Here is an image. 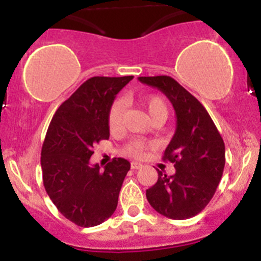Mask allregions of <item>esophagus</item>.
<instances>
[{
	"label": "esophagus",
	"mask_w": 261,
	"mask_h": 261,
	"mask_svg": "<svg viewBox=\"0 0 261 261\" xmlns=\"http://www.w3.org/2000/svg\"><path fill=\"white\" fill-rule=\"evenodd\" d=\"M130 167H132V169H133V170L141 169V167H142V164H139V162L133 161V162H132V164H130Z\"/></svg>",
	"instance_id": "obj_1"
}]
</instances>
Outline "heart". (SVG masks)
Masks as SVG:
<instances>
[{
	"label": "heart",
	"instance_id": "b5f03b06",
	"mask_svg": "<svg viewBox=\"0 0 261 261\" xmlns=\"http://www.w3.org/2000/svg\"><path fill=\"white\" fill-rule=\"evenodd\" d=\"M142 105L146 108L149 117L154 118L157 115H165L167 117V105L162 97L152 95V96L144 97L142 100ZM123 110H124V102L122 100H115L109 109V115H108V123L112 132L118 130L122 124ZM147 148V143L143 141H132L124 147L123 152L130 157H141L143 154L144 149Z\"/></svg>",
	"mask_w": 261,
	"mask_h": 261
}]
</instances>
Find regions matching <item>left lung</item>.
Masks as SVG:
<instances>
[{
    "mask_svg": "<svg viewBox=\"0 0 261 261\" xmlns=\"http://www.w3.org/2000/svg\"><path fill=\"white\" fill-rule=\"evenodd\" d=\"M142 84L166 95L176 114V129L164 153L175 174L159 172L146 190L151 207L171 219H187L202 212L215 195L224 169V143L205 108L170 76L138 77Z\"/></svg>",
    "mask_w": 261,
    "mask_h": 261,
    "instance_id": "obj_1",
    "label": "left lung"
}]
</instances>
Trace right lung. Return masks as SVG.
<instances>
[{
    "label": "right lung",
    "mask_w": 261,
    "mask_h": 261,
    "mask_svg": "<svg viewBox=\"0 0 261 261\" xmlns=\"http://www.w3.org/2000/svg\"><path fill=\"white\" fill-rule=\"evenodd\" d=\"M132 79H89L57 109L46 130L40 159L44 188L57 210L77 226H97L117 210L129 161L113 159L102 171L90 165V157L95 144L109 139V109Z\"/></svg>",
    "instance_id": "obj_1"
}]
</instances>
